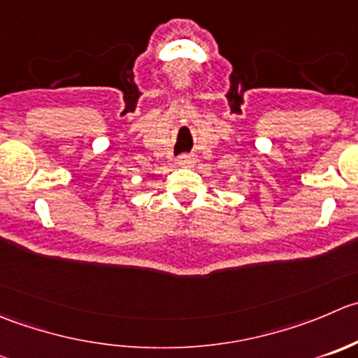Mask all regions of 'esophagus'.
<instances>
[{"label":"esophagus","instance_id":"34e87169","mask_svg":"<svg viewBox=\"0 0 358 358\" xmlns=\"http://www.w3.org/2000/svg\"><path fill=\"white\" fill-rule=\"evenodd\" d=\"M196 161H197V157L194 154H182L178 157V162L182 166H192Z\"/></svg>","mask_w":358,"mask_h":358}]
</instances>
